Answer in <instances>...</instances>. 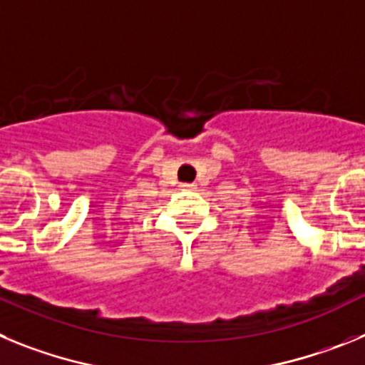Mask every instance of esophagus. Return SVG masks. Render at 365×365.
<instances>
[{
	"instance_id": "esophagus-1",
	"label": "esophagus",
	"mask_w": 365,
	"mask_h": 365,
	"mask_svg": "<svg viewBox=\"0 0 365 365\" xmlns=\"http://www.w3.org/2000/svg\"><path fill=\"white\" fill-rule=\"evenodd\" d=\"M193 186H195V185H190V182H182V185H180V188H182V190H192Z\"/></svg>"
}]
</instances>
